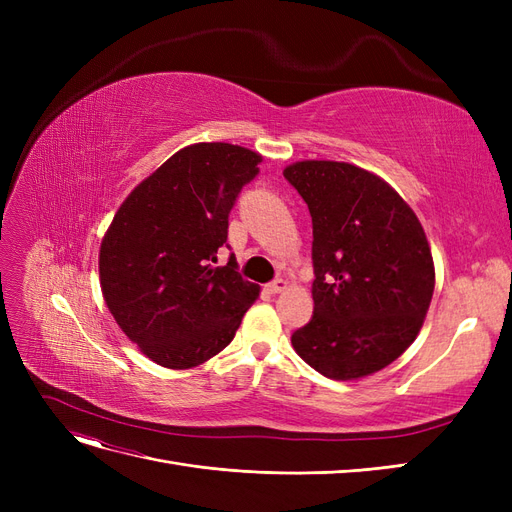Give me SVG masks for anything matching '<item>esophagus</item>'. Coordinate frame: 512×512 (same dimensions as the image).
<instances>
[{"instance_id":"34e87169","label":"esophagus","mask_w":512,"mask_h":512,"mask_svg":"<svg viewBox=\"0 0 512 512\" xmlns=\"http://www.w3.org/2000/svg\"><path fill=\"white\" fill-rule=\"evenodd\" d=\"M286 288V282L284 280H273L271 284H267V290L271 292V294H277V292H282Z\"/></svg>"}]
</instances>
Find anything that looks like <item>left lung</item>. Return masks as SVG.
<instances>
[{
    "mask_svg": "<svg viewBox=\"0 0 512 512\" xmlns=\"http://www.w3.org/2000/svg\"><path fill=\"white\" fill-rule=\"evenodd\" d=\"M284 177L314 228V316L292 348L333 380L376 374L423 327L436 284L425 230L389 183L354 164L307 160Z\"/></svg>",
    "mask_w": 512,
    "mask_h": 512,
    "instance_id": "obj_1",
    "label": "left lung"
}]
</instances>
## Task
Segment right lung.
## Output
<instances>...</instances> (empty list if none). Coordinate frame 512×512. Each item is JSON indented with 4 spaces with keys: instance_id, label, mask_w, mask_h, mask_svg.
Listing matches in <instances>:
<instances>
[{
    "instance_id": "1",
    "label": "right lung",
    "mask_w": 512,
    "mask_h": 512,
    "mask_svg": "<svg viewBox=\"0 0 512 512\" xmlns=\"http://www.w3.org/2000/svg\"><path fill=\"white\" fill-rule=\"evenodd\" d=\"M258 153L228 143L177 151L123 200L100 245V286L121 331L168 369H190L235 337L260 286L230 254L228 213L258 173Z\"/></svg>"
}]
</instances>
